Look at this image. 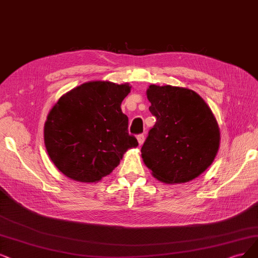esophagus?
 Listing matches in <instances>:
<instances>
[{
    "label": "esophagus",
    "mask_w": 258,
    "mask_h": 258,
    "mask_svg": "<svg viewBox=\"0 0 258 258\" xmlns=\"http://www.w3.org/2000/svg\"><path fill=\"white\" fill-rule=\"evenodd\" d=\"M137 140L139 142V146H142V145H144V142H145V135L144 134H139L137 136Z\"/></svg>",
    "instance_id": "esophagus-1"
}]
</instances>
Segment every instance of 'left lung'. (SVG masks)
<instances>
[{
  "label": "left lung",
  "mask_w": 258,
  "mask_h": 258,
  "mask_svg": "<svg viewBox=\"0 0 258 258\" xmlns=\"http://www.w3.org/2000/svg\"><path fill=\"white\" fill-rule=\"evenodd\" d=\"M154 126L141 148L146 166L160 182H189L212 165L220 132L205 101L195 91L151 85L147 90Z\"/></svg>",
  "instance_id": "8db88e82"
}]
</instances>
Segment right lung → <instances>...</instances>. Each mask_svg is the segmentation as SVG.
<instances>
[{
  "label": "right lung",
  "mask_w": 258,
  "mask_h": 258,
  "mask_svg": "<svg viewBox=\"0 0 258 258\" xmlns=\"http://www.w3.org/2000/svg\"><path fill=\"white\" fill-rule=\"evenodd\" d=\"M130 91L128 84L88 82L54 105L44 124V144L60 172L79 182H98L112 172L127 149L138 146L121 110Z\"/></svg>",
  "instance_id": "1"
}]
</instances>
